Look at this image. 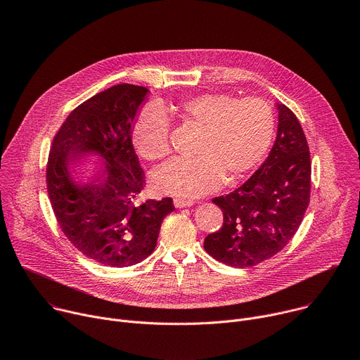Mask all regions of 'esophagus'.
I'll return each mask as SVG.
<instances>
[{
    "label": "esophagus",
    "instance_id": "esophagus-1",
    "mask_svg": "<svg viewBox=\"0 0 360 360\" xmlns=\"http://www.w3.org/2000/svg\"><path fill=\"white\" fill-rule=\"evenodd\" d=\"M174 203L176 208H186V207H192L195 202L192 199H186V198H175Z\"/></svg>",
    "mask_w": 360,
    "mask_h": 360
}]
</instances>
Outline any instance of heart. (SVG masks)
<instances>
[{"label":"heart","instance_id":"heart-1","mask_svg":"<svg viewBox=\"0 0 360 360\" xmlns=\"http://www.w3.org/2000/svg\"><path fill=\"white\" fill-rule=\"evenodd\" d=\"M171 112L200 134L193 146L198 157L172 161L153 175V186L162 193L198 196L224 179L238 182L262 164L275 135L274 108L256 96L205 92L181 101ZM169 136L171 121L158 105L145 107L132 127L134 148L146 161L169 155Z\"/></svg>","mask_w":360,"mask_h":360}]
</instances>
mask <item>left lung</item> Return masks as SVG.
I'll use <instances>...</instances> for the list:
<instances>
[{"instance_id": "obj_1", "label": "left lung", "mask_w": 360, "mask_h": 360, "mask_svg": "<svg viewBox=\"0 0 360 360\" xmlns=\"http://www.w3.org/2000/svg\"><path fill=\"white\" fill-rule=\"evenodd\" d=\"M275 145L262 167L233 192L214 198L224 212L203 248L217 261L250 268L281 252L296 233L311 200V152L296 115L279 104Z\"/></svg>"}]
</instances>
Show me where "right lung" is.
Wrapping results in <instances>:
<instances>
[{"instance_id":"1","label":"right lung","mask_w":360,"mask_h":360,"mask_svg":"<svg viewBox=\"0 0 360 360\" xmlns=\"http://www.w3.org/2000/svg\"><path fill=\"white\" fill-rule=\"evenodd\" d=\"M148 89L118 84L84 101L63 122L49 149L46 191L57 222L86 258L112 268L135 265L153 252L172 198L135 203L145 172L132 145V127ZM89 150L108 167L86 187L73 185L68 162Z\"/></svg>"}]
</instances>
